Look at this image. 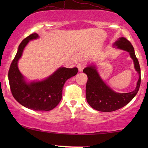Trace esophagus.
Instances as JSON below:
<instances>
[{"instance_id": "1", "label": "esophagus", "mask_w": 148, "mask_h": 148, "mask_svg": "<svg viewBox=\"0 0 148 148\" xmlns=\"http://www.w3.org/2000/svg\"><path fill=\"white\" fill-rule=\"evenodd\" d=\"M77 68H78V70L79 71L81 72L82 71L83 69L85 68V63L84 62H80V63H79L77 64Z\"/></svg>"}]
</instances>
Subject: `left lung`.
Segmentation results:
<instances>
[{
    "instance_id": "left-lung-1",
    "label": "left lung",
    "mask_w": 148,
    "mask_h": 148,
    "mask_svg": "<svg viewBox=\"0 0 148 148\" xmlns=\"http://www.w3.org/2000/svg\"><path fill=\"white\" fill-rule=\"evenodd\" d=\"M114 47L128 52L133 60L134 67L138 73L136 88L129 93L114 92L106 84L97 70L96 64H89L83 71L88 76L86 84V100L90 106L100 112H112L123 108L132 100L138 92L141 84V69L135 50L131 42L125 38H119L113 44Z\"/></svg>"
}]
</instances>
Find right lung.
<instances>
[{
	"mask_svg": "<svg viewBox=\"0 0 148 148\" xmlns=\"http://www.w3.org/2000/svg\"><path fill=\"white\" fill-rule=\"evenodd\" d=\"M39 38L34 33L25 38L18 47L17 52L10 66L8 78L14 98L22 106L36 111H49L55 108L62 98V88L69 79L77 73V68L60 66L47 78L27 82L19 71L18 61L29 41Z\"/></svg>",
	"mask_w": 148,
	"mask_h": 148,
	"instance_id": "1",
	"label": "right lung"
}]
</instances>
